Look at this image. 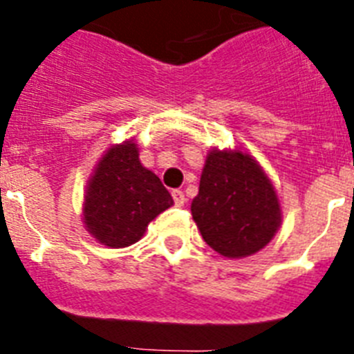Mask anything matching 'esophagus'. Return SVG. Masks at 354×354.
Wrapping results in <instances>:
<instances>
[{"label":"esophagus","mask_w":354,"mask_h":354,"mask_svg":"<svg viewBox=\"0 0 354 354\" xmlns=\"http://www.w3.org/2000/svg\"><path fill=\"white\" fill-rule=\"evenodd\" d=\"M172 198H174V204L178 205V207H180V205H183L185 204V194H183V191H180V189H174V191H172Z\"/></svg>","instance_id":"esophagus-1"}]
</instances>
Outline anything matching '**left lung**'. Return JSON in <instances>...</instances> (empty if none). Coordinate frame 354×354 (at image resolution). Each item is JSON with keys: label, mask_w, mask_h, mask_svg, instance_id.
<instances>
[{"label": "left lung", "mask_w": 354, "mask_h": 354, "mask_svg": "<svg viewBox=\"0 0 354 354\" xmlns=\"http://www.w3.org/2000/svg\"><path fill=\"white\" fill-rule=\"evenodd\" d=\"M191 213L204 241L230 259L263 250L281 226L274 185L242 150L213 149L207 154Z\"/></svg>", "instance_id": "8db88e82"}]
</instances>
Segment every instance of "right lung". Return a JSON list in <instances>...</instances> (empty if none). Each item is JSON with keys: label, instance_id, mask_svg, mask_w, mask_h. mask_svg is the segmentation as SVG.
Listing matches in <instances>:
<instances>
[{"label": "right lung", "instance_id": "add662e5", "mask_svg": "<svg viewBox=\"0 0 354 354\" xmlns=\"http://www.w3.org/2000/svg\"><path fill=\"white\" fill-rule=\"evenodd\" d=\"M172 204L171 193L141 165L138 145L128 139L110 147L97 163L86 187L82 221L101 244L127 248Z\"/></svg>", "mask_w": 354, "mask_h": 354}]
</instances>
